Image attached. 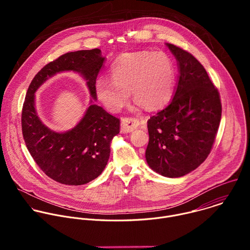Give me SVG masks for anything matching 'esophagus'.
I'll use <instances>...</instances> for the list:
<instances>
[{
  "label": "esophagus",
  "instance_id": "34e87169",
  "mask_svg": "<svg viewBox=\"0 0 250 250\" xmlns=\"http://www.w3.org/2000/svg\"><path fill=\"white\" fill-rule=\"evenodd\" d=\"M139 125V120L136 118H124L122 119V131L131 132Z\"/></svg>",
  "mask_w": 250,
  "mask_h": 250
}]
</instances>
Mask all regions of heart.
<instances>
[{
	"mask_svg": "<svg viewBox=\"0 0 250 250\" xmlns=\"http://www.w3.org/2000/svg\"><path fill=\"white\" fill-rule=\"evenodd\" d=\"M112 80L95 84L98 99L111 112L122 110L129 92L146 109H156L172 95L175 78L173 59L164 51L125 52L110 68Z\"/></svg>",
	"mask_w": 250,
	"mask_h": 250,
	"instance_id": "obj_1",
	"label": "heart"
}]
</instances>
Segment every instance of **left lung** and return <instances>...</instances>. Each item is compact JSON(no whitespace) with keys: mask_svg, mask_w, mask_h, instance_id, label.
Segmentation results:
<instances>
[{"mask_svg":"<svg viewBox=\"0 0 250 250\" xmlns=\"http://www.w3.org/2000/svg\"><path fill=\"white\" fill-rule=\"evenodd\" d=\"M179 67L172 101L147 121L146 158L162 176L177 178L200 166L209 154L220 126V93L204 66L188 51L167 43Z\"/></svg>","mask_w":250,"mask_h":250,"instance_id":"1","label":"left lung"}]
</instances>
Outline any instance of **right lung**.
<instances>
[{
    "instance_id": "add662e5",
    "label": "right lung",
    "mask_w": 250,
    "mask_h": 250,
    "mask_svg": "<svg viewBox=\"0 0 250 250\" xmlns=\"http://www.w3.org/2000/svg\"><path fill=\"white\" fill-rule=\"evenodd\" d=\"M104 61L99 48L65 53L46 64L27 89L21 112L25 146L39 167L61 184L83 185L100 176L108 163L111 142L120 132L121 122L102 106L91 104L74 128L55 132L40 120L34 106V93L49 77L72 70L87 80L90 94L96 100V79Z\"/></svg>"
}]
</instances>
